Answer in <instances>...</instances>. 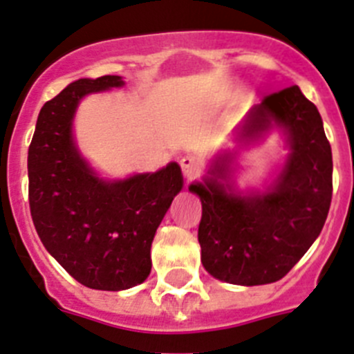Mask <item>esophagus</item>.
Returning <instances> with one entry per match:
<instances>
[{"label":"esophagus","mask_w":354,"mask_h":354,"mask_svg":"<svg viewBox=\"0 0 354 354\" xmlns=\"http://www.w3.org/2000/svg\"><path fill=\"white\" fill-rule=\"evenodd\" d=\"M180 165L183 174L189 178V180L190 178L199 176V174L205 171V162L201 160V158L194 157V155H185V157H181Z\"/></svg>","instance_id":"1"}]
</instances>
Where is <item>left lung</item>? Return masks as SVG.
<instances>
[{
    "label": "left lung",
    "instance_id": "8db88e82",
    "mask_svg": "<svg viewBox=\"0 0 354 354\" xmlns=\"http://www.w3.org/2000/svg\"><path fill=\"white\" fill-rule=\"evenodd\" d=\"M272 123L286 129L289 155L268 192L240 196L218 180L227 178L231 155L215 162L205 183L189 187L203 205V266L229 284L261 286L288 275L319 236L332 203V148L317 107L289 86L248 113L240 138L256 139Z\"/></svg>",
    "mask_w": 354,
    "mask_h": 354
}]
</instances>
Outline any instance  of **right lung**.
<instances>
[{
    "label": "right lung",
    "instance_id": "right-lung-1",
    "mask_svg": "<svg viewBox=\"0 0 354 354\" xmlns=\"http://www.w3.org/2000/svg\"><path fill=\"white\" fill-rule=\"evenodd\" d=\"M120 75L79 79L46 102L28 149L30 209L47 252L77 282L122 291L151 272L149 248L174 196L180 165L104 181L79 155L72 120L86 95L122 86Z\"/></svg>",
    "mask_w": 354,
    "mask_h": 354
}]
</instances>
